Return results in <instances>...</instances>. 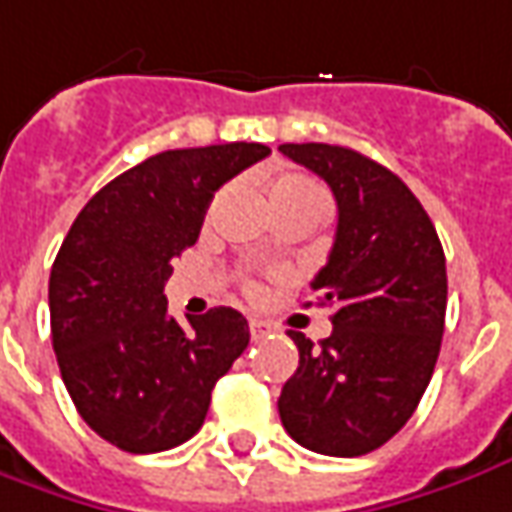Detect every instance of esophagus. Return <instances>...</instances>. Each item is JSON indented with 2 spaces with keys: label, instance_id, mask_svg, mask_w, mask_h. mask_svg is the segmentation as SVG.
I'll list each match as a JSON object with an SVG mask.
<instances>
[{
  "label": "esophagus",
  "instance_id": "1",
  "mask_svg": "<svg viewBox=\"0 0 512 512\" xmlns=\"http://www.w3.org/2000/svg\"><path fill=\"white\" fill-rule=\"evenodd\" d=\"M249 333H252V339H255V342H260V339H266V336L271 333V325L260 322V319H252V322H249Z\"/></svg>",
  "mask_w": 512,
  "mask_h": 512
}]
</instances>
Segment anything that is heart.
I'll return each mask as SVG.
<instances>
[{"instance_id": "b5f03b06", "label": "heart", "mask_w": 512, "mask_h": 512, "mask_svg": "<svg viewBox=\"0 0 512 512\" xmlns=\"http://www.w3.org/2000/svg\"><path fill=\"white\" fill-rule=\"evenodd\" d=\"M285 198H314V201H325L322 187L305 176H280L271 184V201H285Z\"/></svg>"}]
</instances>
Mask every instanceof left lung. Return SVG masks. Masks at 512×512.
Listing matches in <instances>:
<instances>
[{
    "label": "left lung",
    "mask_w": 512,
    "mask_h": 512,
    "mask_svg": "<svg viewBox=\"0 0 512 512\" xmlns=\"http://www.w3.org/2000/svg\"><path fill=\"white\" fill-rule=\"evenodd\" d=\"M280 151L328 182L339 224L311 283L333 305V333L319 347L288 333L300 367L277 409L300 446L361 457L406 426L429 387L446 328V255L415 193L370 156L325 142Z\"/></svg>",
    "instance_id": "8db88e82"
}]
</instances>
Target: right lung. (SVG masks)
<instances>
[{
	"mask_svg": "<svg viewBox=\"0 0 512 512\" xmlns=\"http://www.w3.org/2000/svg\"><path fill=\"white\" fill-rule=\"evenodd\" d=\"M260 142L162 151L89 198L50 271L52 350L86 426L128 454L190 440L212 387L249 344L235 308L179 325L165 283L212 196L266 159Z\"/></svg>",
	"mask_w": 512,
	"mask_h": 512,
	"instance_id": "add662e5",
	"label": "right lung"
}]
</instances>
